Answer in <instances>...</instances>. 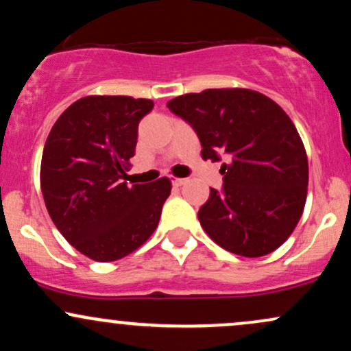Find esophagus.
<instances>
[{"label":"esophagus","mask_w":351,"mask_h":351,"mask_svg":"<svg viewBox=\"0 0 351 351\" xmlns=\"http://www.w3.org/2000/svg\"><path fill=\"white\" fill-rule=\"evenodd\" d=\"M171 183H173V186H183L184 183H188V178H173L171 180Z\"/></svg>","instance_id":"1"}]
</instances>
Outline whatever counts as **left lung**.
I'll return each instance as SVG.
<instances>
[{
	"label": "left lung",
	"mask_w": 351,
	"mask_h": 351,
	"mask_svg": "<svg viewBox=\"0 0 351 351\" xmlns=\"http://www.w3.org/2000/svg\"><path fill=\"white\" fill-rule=\"evenodd\" d=\"M198 135L201 156L223 162V188L198 211L206 234L237 256L261 257L287 241L307 198L308 163L295 125L249 88H209L167 104Z\"/></svg>",
	"instance_id": "left-lung-1"
}]
</instances>
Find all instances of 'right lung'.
Returning a JSON list of instances; mask_svg holds the SVG:
<instances>
[{
  "label": "right lung",
  "instance_id": "obj_1",
  "mask_svg": "<svg viewBox=\"0 0 351 351\" xmlns=\"http://www.w3.org/2000/svg\"><path fill=\"white\" fill-rule=\"evenodd\" d=\"M153 102L125 95H90L64 110L47 136L41 189L60 234L99 263L122 259L153 234L171 183H125L138 123Z\"/></svg>",
  "mask_w": 351,
  "mask_h": 351
}]
</instances>
